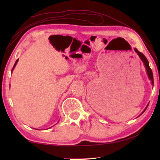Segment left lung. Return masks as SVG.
I'll list each match as a JSON object with an SVG mask.
<instances>
[{
	"label": "left lung",
	"mask_w": 160,
	"mask_h": 160,
	"mask_svg": "<svg viewBox=\"0 0 160 160\" xmlns=\"http://www.w3.org/2000/svg\"><path fill=\"white\" fill-rule=\"evenodd\" d=\"M134 50H135V52L137 53V54L139 56V57H140V58L141 59V61H142V63H143V64H144V66H145V70H146V72H147V75H148V78H149V80H150V81H151V84H152V85H154V80H153V74H152V70H151V68H150V66H149V62H148V59L146 58V57L145 56L143 55V54L141 53V52H140V51L137 49V48H134ZM148 106L145 107V109H144V111H143V112H142V113L141 114H142L143 113V112H145V111L146 110V109H147L148 108ZM140 114V115H141Z\"/></svg>",
	"instance_id": "obj_1"
}]
</instances>
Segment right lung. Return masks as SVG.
Instances as JSON below:
<instances>
[{"mask_svg": "<svg viewBox=\"0 0 160 160\" xmlns=\"http://www.w3.org/2000/svg\"><path fill=\"white\" fill-rule=\"evenodd\" d=\"M18 60H19V59H18V60L15 61V65H14V66H13V68H12V70H13V69H14V68H15V66H16V64H17V63H18ZM37 130H38V129H37Z\"/></svg>", "mask_w": 160, "mask_h": 160, "instance_id": "right-lung-1", "label": "right lung"}]
</instances>
